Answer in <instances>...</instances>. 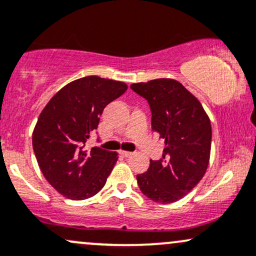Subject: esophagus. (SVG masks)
I'll return each mask as SVG.
<instances>
[{"mask_svg": "<svg viewBox=\"0 0 256 256\" xmlns=\"http://www.w3.org/2000/svg\"><path fill=\"white\" fill-rule=\"evenodd\" d=\"M119 153L122 154V156H130L131 154H132V153H131V152H128V150H120Z\"/></svg>", "mask_w": 256, "mask_h": 256, "instance_id": "obj_1", "label": "esophagus"}]
</instances>
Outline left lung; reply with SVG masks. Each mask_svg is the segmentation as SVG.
Segmentation results:
<instances>
[{
    "mask_svg": "<svg viewBox=\"0 0 256 256\" xmlns=\"http://www.w3.org/2000/svg\"><path fill=\"white\" fill-rule=\"evenodd\" d=\"M132 91L144 98L152 112V128L164 140L159 160L137 175L146 196L169 204L184 198L203 178L210 158L212 125L200 102L172 78L132 84Z\"/></svg>",
    "mask_w": 256,
    "mask_h": 256,
    "instance_id": "8db88e82",
    "label": "left lung"
}]
</instances>
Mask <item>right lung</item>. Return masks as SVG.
Returning a JSON list of instances; mask_svg holds the SVG:
<instances>
[{
    "mask_svg": "<svg viewBox=\"0 0 256 256\" xmlns=\"http://www.w3.org/2000/svg\"><path fill=\"white\" fill-rule=\"evenodd\" d=\"M126 90L120 81L81 78L58 91L41 112L32 148L44 178L62 196L82 200L106 184L118 153L84 147L98 128L103 109Z\"/></svg>",
    "mask_w": 256,
    "mask_h": 256,
    "instance_id": "right-lung-1",
    "label": "right lung"
}]
</instances>
